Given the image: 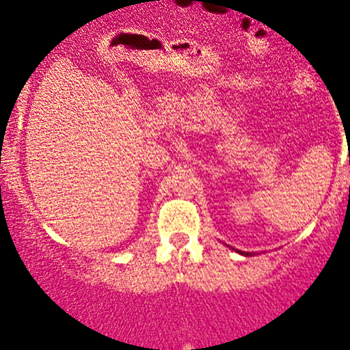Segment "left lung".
<instances>
[{"label":"left lung","mask_w":350,"mask_h":350,"mask_svg":"<svg viewBox=\"0 0 350 350\" xmlns=\"http://www.w3.org/2000/svg\"><path fill=\"white\" fill-rule=\"evenodd\" d=\"M238 253H241V255H250V253H243V252H238Z\"/></svg>","instance_id":"1"}]
</instances>
